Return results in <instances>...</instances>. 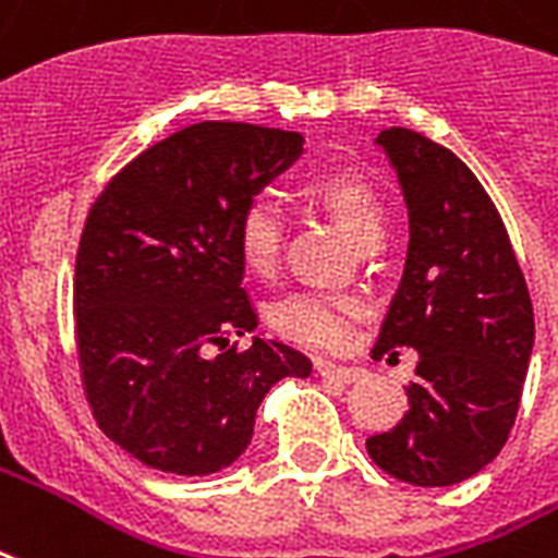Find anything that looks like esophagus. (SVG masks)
I'll return each mask as SVG.
<instances>
[{"label": "esophagus", "instance_id": "esophagus-1", "mask_svg": "<svg viewBox=\"0 0 558 558\" xmlns=\"http://www.w3.org/2000/svg\"><path fill=\"white\" fill-rule=\"evenodd\" d=\"M316 373H319L322 378H333V381H342V384L361 381L363 378L361 366H340V363H331V361H316Z\"/></svg>", "mask_w": 558, "mask_h": 558}]
</instances>
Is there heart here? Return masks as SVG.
Listing matches in <instances>:
<instances>
[{
	"mask_svg": "<svg viewBox=\"0 0 558 558\" xmlns=\"http://www.w3.org/2000/svg\"><path fill=\"white\" fill-rule=\"evenodd\" d=\"M307 192L316 204L345 230L354 245L384 236V206L378 192L366 177L354 171H328L313 177ZM283 245V216L268 195L247 197L236 218V247L247 271L271 275ZM363 304L342 292H295L271 311V325L283 337L311 345V349H337L349 340L354 319Z\"/></svg>",
	"mask_w": 558,
	"mask_h": 558,
	"instance_id": "obj_1",
	"label": "heart"
}]
</instances>
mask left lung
<instances>
[{
	"label": "left lung",
	"instance_id": "1",
	"mask_svg": "<svg viewBox=\"0 0 558 558\" xmlns=\"http://www.w3.org/2000/svg\"><path fill=\"white\" fill-rule=\"evenodd\" d=\"M408 206V257L373 357L416 349L408 414L366 440L393 478L444 488L499 456L521 405L535 319L497 206L456 153L390 126L375 138Z\"/></svg>",
	"mask_w": 558,
	"mask_h": 558
}]
</instances>
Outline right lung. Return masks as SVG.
Instances as JSON below:
<instances>
[{"mask_svg": "<svg viewBox=\"0 0 558 558\" xmlns=\"http://www.w3.org/2000/svg\"><path fill=\"white\" fill-rule=\"evenodd\" d=\"M301 150L299 132L192 123L135 156L90 206L73 278L82 384L97 426L147 468H230L268 390L313 373L278 340L230 345L257 328L236 218Z\"/></svg>", "mask_w": 558, "mask_h": 558, "instance_id": "add662e5", "label": "right lung"}]
</instances>
